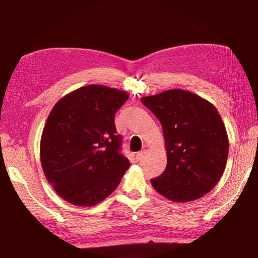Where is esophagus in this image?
Listing matches in <instances>:
<instances>
[{"mask_svg":"<svg viewBox=\"0 0 258 258\" xmlns=\"http://www.w3.org/2000/svg\"><path fill=\"white\" fill-rule=\"evenodd\" d=\"M143 155H145V152L143 151H140V152H138L137 154V156H135V159H137V161H140L142 159V157H143Z\"/></svg>","mask_w":258,"mask_h":258,"instance_id":"obj_1","label":"esophagus"}]
</instances>
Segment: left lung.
I'll return each mask as SVG.
<instances>
[{
    "label": "left lung",
    "mask_w": 258,
    "mask_h": 258,
    "mask_svg": "<svg viewBox=\"0 0 258 258\" xmlns=\"http://www.w3.org/2000/svg\"><path fill=\"white\" fill-rule=\"evenodd\" d=\"M141 101L159 119L167 152L164 173L151 180L154 189L176 203L202 198L217 184L228 160V134L217 109L180 89Z\"/></svg>",
    "instance_id": "1"
}]
</instances>
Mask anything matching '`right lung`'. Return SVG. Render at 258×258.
Returning <instances> with one entry per match:
<instances>
[{
    "mask_svg": "<svg viewBox=\"0 0 258 258\" xmlns=\"http://www.w3.org/2000/svg\"><path fill=\"white\" fill-rule=\"evenodd\" d=\"M124 91L87 85L54 104L41 138V163L47 182L75 206H94L118 186L130 167L121 155L116 111Z\"/></svg>",
    "mask_w": 258,
    "mask_h": 258,
    "instance_id": "add662e5",
    "label": "right lung"
}]
</instances>
